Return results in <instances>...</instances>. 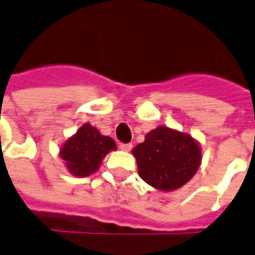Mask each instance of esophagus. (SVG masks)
<instances>
[{"label": "esophagus", "instance_id": "1", "mask_svg": "<svg viewBox=\"0 0 255 255\" xmlns=\"http://www.w3.org/2000/svg\"><path fill=\"white\" fill-rule=\"evenodd\" d=\"M120 149L124 152H129L131 149V143H120Z\"/></svg>", "mask_w": 255, "mask_h": 255}]
</instances>
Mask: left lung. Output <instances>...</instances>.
I'll list each match as a JSON object with an SVG mask.
<instances>
[{
	"label": "left lung",
	"mask_w": 255,
	"mask_h": 255,
	"mask_svg": "<svg viewBox=\"0 0 255 255\" xmlns=\"http://www.w3.org/2000/svg\"><path fill=\"white\" fill-rule=\"evenodd\" d=\"M139 177L162 192L181 188L202 164L200 143L192 135L168 126H157L131 150Z\"/></svg>",
	"instance_id": "8db88e82"
}]
</instances>
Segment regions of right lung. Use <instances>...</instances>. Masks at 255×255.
<instances>
[{
    "label": "right lung",
    "instance_id": "right-lung-1",
    "mask_svg": "<svg viewBox=\"0 0 255 255\" xmlns=\"http://www.w3.org/2000/svg\"><path fill=\"white\" fill-rule=\"evenodd\" d=\"M116 149V141L112 137L103 135L97 128L86 122L60 145L59 156L64 160L71 175L87 177L98 171L103 158Z\"/></svg>",
    "mask_w": 255,
    "mask_h": 255
}]
</instances>
